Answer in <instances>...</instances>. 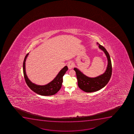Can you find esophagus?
<instances>
[{
    "label": "esophagus",
    "mask_w": 134,
    "mask_h": 134,
    "mask_svg": "<svg viewBox=\"0 0 134 134\" xmlns=\"http://www.w3.org/2000/svg\"><path fill=\"white\" fill-rule=\"evenodd\" d=\"M67 66H68L69 69H72L73 68L74 66V63L72 62H70L68 63Z\"/></svg>",
    "instance_id": "34e87169"
}]
</instances>
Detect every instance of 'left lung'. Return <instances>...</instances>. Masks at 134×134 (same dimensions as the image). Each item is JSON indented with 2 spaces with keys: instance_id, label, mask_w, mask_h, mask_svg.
Segmentation results:
<instances>
[{
  "instance_id": "left-lung-1",
  "label": "left lung",
  "mask_w": 134,
  "mask_h": 134,
  "mask_svg": "<svg viewBox=\"0 0 134 134\" xmlns=\"http://www.w3.org/2000/svg\"><path fill=\"white\" fill-rule=\"evenodd\" d=\"M99 49L102 50L107 57L108 64L104 73L94 78L88 77L83 74L77 68H74L78 81V85L80 89L87 93L97 91L104 87L110 80L112 75V64L108 52L105 48L97 43Z\"/></svg>"
}]
</instances>
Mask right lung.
Returning <instances> with one entry per match:
<instances>
[{"label": "right lung", "instance_id": "1", "mask_svg": "<svg viewBox=\"0 0 134 134\" xmlns=\"http://www.w3.org/2000/svg\"><path fill=\"white\" fill-rule=\"evenodd\" d=\"M29 53L24 58L23 62V72L25 82L28 87L35 93L42 96H51L56 94L61 89L63 82V76L68 70V67L65 66L59 72L57 76L51 82L46 85H36L31 82L27 76L25 70V62Z\"/></svg>", "mask_w": 134, "mask_h": 134}]
</instances>
